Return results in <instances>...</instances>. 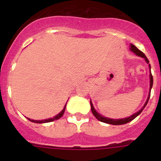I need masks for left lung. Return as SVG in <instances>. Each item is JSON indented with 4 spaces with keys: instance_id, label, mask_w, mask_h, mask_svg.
Instances as JSON below:
<instances>
[{
    "instance_id": "1",
    "label": "left lung",
    "mask_w": 161,
    "mask_h": 161,
    "mask_svg": "<svg viewBox=\"0 0 161 161\" xmlns=\"http://www.w3.org/2000/svg\"><path fill=\"white\" fill-rule=\"evenodd\" d=\"M130 50H131L132 52H134V53H136V55H139V56H141V57L144 58L145 60H146V62H147V64H149V60L147 59V58L146 57V55H144V53L143 52H142L140 50L138 49L137 47H136L135 45H133V44H131L130 45ZM149 68H150V70H151V65L149 64ZM153 75H152V73H150V93H149V95H148V97H147V102H145L144 106H143V108H142L139 111H138L137 113L134 114L133 115H131L130 117H128V118H126V119H108V118H106V117H103V116H102V115L100 114H98L97 112L94 109V108H93V104H92V102H91L90 101V104H91V110H92V113H93V114L94 115L95 117L97 118V119H98L99 121H101V122H102V123H108V124H111V125H123V124H126V123H129V122H130V121H132L133 119H136V117H137L138 115L139 114L141 113L142 111H143V109H144L145 106H147V102H148V100H149V97H150V94H151V89H152V87H153Z\"/></svg>"
}]
</instances>
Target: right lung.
I'll list each match as a JSON object with an SVG mask.
<instances>
[{
    "label": "right lung",
    "instance_id": "right-lung-1",
    "mask_svg": "<svg viewBox=\"0 0 161 161\" xmlns=\"http://www.w3.org/2000/svg\"><path fill=\"white\" fill-rule=\"evenodd\" d=\"M65 107H66V106H64V108L63 110H62V111H61L59 114H57L56 116H55L54 118H52V119H45V120H41V121L31 120V119H29L31 122H33V123H50V122H53V121H55V120H58V119H60V118L63 116L64 113V111H65Z\"/></svg>",
    "mask_w": 161,
    "mask_h": 161
}]
</instances>
